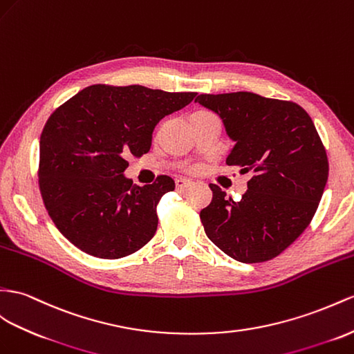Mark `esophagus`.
<instances>
[{"mask_svg": "<svg viewBox=\"0 0 354 354\" xmlns=\"http://www.w3.org/2000/svg\"><path fill=\"white\" fill-rule=\"evenodd\" d=\"M175 185H176V189H185V188H188V187H192L193 183H192V180H188V179L178 178V179L175 180Z\"/></svg>", "mask_w": 354, "mask_h": 354, "instance_id": "esophagus-1", "label": "esophagus"}]
</instances>
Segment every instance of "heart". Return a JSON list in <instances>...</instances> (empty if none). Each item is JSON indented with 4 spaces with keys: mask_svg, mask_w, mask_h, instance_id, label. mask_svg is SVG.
<instances>
[{
    "mask_svg": "<svg viewBox=\"0 0 354 354\" xmlns=\"http://www.w3.org/2000/svg\"><path fill=\"white\" fill-rule=\"evenodd\" d=\"M192 170H196V167H193V169H192Z\"/></svg>",
    "mask_w": 354,
    "mask_h": 354,
    "instance_id": "heart-1",
    "label": "heart"
}]
</instances>
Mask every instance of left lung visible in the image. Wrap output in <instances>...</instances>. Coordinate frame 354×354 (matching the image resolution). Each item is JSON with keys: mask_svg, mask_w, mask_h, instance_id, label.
Returning <instances> with one entry per match:
<instances>
[{"mask_svg": "<svg viewBox=\"0 0 354 354\" xmlns=\"http://www.w3.org/2000/svg\"><path fill=\"white\" fill-rule=\"evenodd\" d=\"M196 103L221 116L236 142L229 166L251 171L239 202L211 184L201 211L206 236L232 259L260 263L281 254L310 225L329 176L324 145L299 104L259 94H201Z\"/></svg>", "mask_w": 354, "mask_h": 354, "instance_id": "obj_1", "label": "left lung"}]
</instances>
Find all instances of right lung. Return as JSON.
Returning a JSON list of instances; mask_svg holds the SVG:
<instances>
[{
	"label": "right lung",
	"instance_id": "right-lung-1",
	"mask_svg": "<svg viewBox=\"0 0 354 354\" xmlns=\"http://www.w3.org/2000/svg\"><path fill=\"white\" fill-rule=\"evenodd\" d=\"M196 95L98 84L53 111L40 136L39 187L52 221L75 247L115 260L152 239L157 205L175 180L160 175L134 185L122 175L127 158L147 153L153 127Z\"/></svg>",
	"mask_w": 354,
	"mask_h": 354
}]
</instances>
